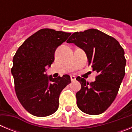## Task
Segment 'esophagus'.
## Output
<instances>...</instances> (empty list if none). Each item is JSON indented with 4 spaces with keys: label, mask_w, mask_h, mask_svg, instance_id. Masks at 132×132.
Wrapping results in <instances>:
<instances>
[{
    "label": "esophagus",
    "mask_w": 132,
    "mask_h": 132,
    "mask_svg": "<svg viewBox=\"0 0 132 132\" xmlns=\"http://www.w3.org/2000/svg\"><path fill=\"white\" fill-rule=\"evenodd\" d=\"M75 80H76V77H75V76L71 75V80L72 82H73V81H75Z\"/></svg>",
    "instance_id": "1"
}]
</instances>
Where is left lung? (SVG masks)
<instances>
[{
	"instance_id": "left-lung-1",
	"label": "left lung",
	"mask_w": 132,
	"mask_h": 132,
	"mask_svg": "<svg viewBox=\"0 0 132 132\" xmlns=\"http://www.w3.org/2000/svg\"><path fill=\"white\" fill-rule=\"evenodd\" d=\"M67 42L82 49L88 66L98 73L96 80L90 83L77 77L81 85L76 93L78 108L90 115L102 114L114 101L125 75L123 49L115 38L93 28L75 32Z\"/></svg>"
}]
</instances>
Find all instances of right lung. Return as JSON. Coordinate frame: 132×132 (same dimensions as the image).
Wrapping results in <instances>:
<instances>
[{"label":"right lung","mask_w":132,"mask_h":132,"mask_svg":"<svg viewBox=\"0 0 132 132\" xmlns=\"http://www.w3.org/2000/svg\"><path fill=\"white\" fill-rule=\"evenodd\" d=\"M71 33L42 29L24 41L13 57L11 73L16 96L27 111L44 117L57 111L62 90L71 83L68 75L53 78L45 73L55 52Z\"/></svg>","instance_id":"obj_1"}]
</instances>
